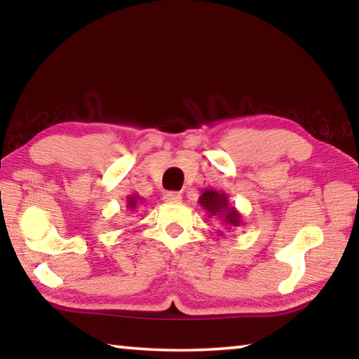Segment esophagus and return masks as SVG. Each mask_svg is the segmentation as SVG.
I'll return each instance as SVG.
<instances>
[{
	"label": "esophagus",
	"mask_w": 359,
	"mask_h": 359,
	"mask_svg": "<svg viewBox=\"0 0 359 359\" xmlns=\"http://www.w3.org/2000/svg\"><path fill=\"white\" fill-rule=\"evenodd\" d=\"M163 201H166V203H180L181 194L173 193V191H168V193L163 194Z\"/></svg>",
	"instance_id": "obj_1"
}]
</instances>
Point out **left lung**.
Returning a JSON list of instances; mask_svg holds the SVG:
<instances>
[{"label":"left lung","mask_w":359,"mask_h":359,"mask_svg":"<svg viewBox=\"0 0 359 359\" xmlns=\"http://www.w3.org/2000/svg\"><path fill=\"white\" fill-rule=\"evenodd\" d=\"M199 204L203 205L209 217H217L227 230L238 227L243 224V215L238 212L235 205L229 204V196L225 191L205 188L199 196ZM222 235V232H219Z\"/></svg>","instance_id":"obj_1"}]
</instances>
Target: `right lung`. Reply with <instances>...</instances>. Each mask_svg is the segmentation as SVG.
<instances>
[{"label": "right lung", "instance_id": "right-lung-1", "mask_svg": "<svg viewBox=\"0 0 359 359\" xmlns=\"http://www.w3.org/2000/svg\"><path fill=\"white\" fill-rule=\"evenodd\" d=\"M140 203H142V198L139 194L127 196V210H130V212H135Z\"/></svg>", "mask_w": 359, "mask_h": 359}]
</instances>
